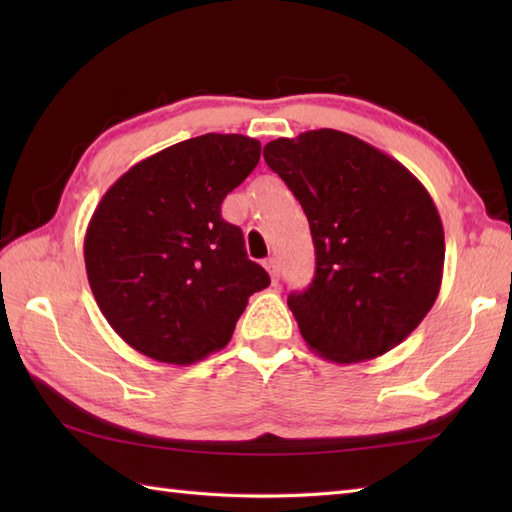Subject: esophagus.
Masks as SVG:
<instances>
[{"label":"esophagus","mask_w":512,"mask_h":512,"mask_svg":"<svg viewBox=\"0 0 512 512\" xmlns=\"http://www.w3.org/2000/svg\"><path fill=\"white\" fill-rule=\"evenodd\" d=\"M264 266H266V270H268L270 279H273V284H277V279H279V264H277V259H275V257L266 259Z\"/></svg>","instance_id":"obj_1"}]
</instances>
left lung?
Instances as JSON below:
<instances>
[{
	"mask_svg": "<svg viewBox=\"0 0 512 512\" xmlns=\"http://www.w3.org/2000/svg\"><path fill=\"white\" fill-rule=\"evenodd\" d=\"M308 217L317 268L288 308L312 352L361 363L394 350L438 299L444 231L429 191L398 160L336 129L264 147Z\"/></svg>",
	"mask_w": 512,
	"mask_h": 512,
	"instance_id": "left-lung-1",
	"label": "left lung"
}]
</instances>
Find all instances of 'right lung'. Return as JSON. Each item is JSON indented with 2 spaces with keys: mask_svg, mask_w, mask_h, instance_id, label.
I'll use <instances>...</instances> for the list:
<instances>
[{
  "mask_svg": "<svg viewBox=\"0 0 512 512\" xmlns=\"http://www.w3.org/2000/svg\"><path fill=\"white\" fill-rule=\"evenodd\" d=\"M262 145L204 134L138 162L101 198L83 255L103 317L136 352L191 365L231 341L248 297L270 284L222 202Z\"/></svg>",
  "mask_w": 512,
  "mask_h": 512,
  "instance_id": "obj_1",
  "label": "right lung"
}]
</instances>
